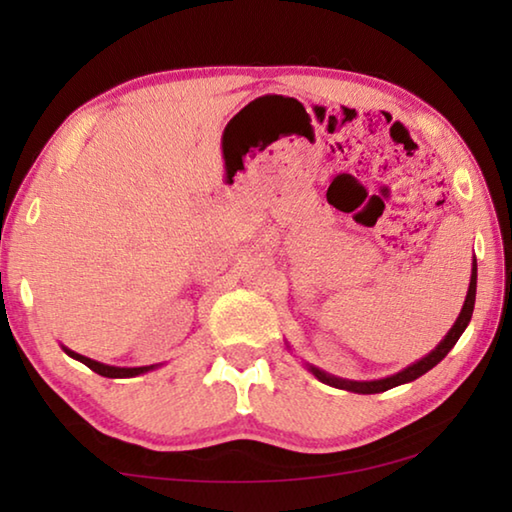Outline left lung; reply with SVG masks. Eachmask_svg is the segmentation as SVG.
<instances>
[{
  "mask_svg": "<svg viewBox=\"0 0 512 512\" xmlns=\"http://www.w3.org/2000/svg\"><path fill=\"white\" fill-rule=\"evenodd\" d=\"M474 300H476V259L472 264V280H470V289H467V298H465V305L461 309V314H458L454 327L449 329L447 336L443 341H440V345L436 350H433L431 354H427V357L420 359L418 363H413V366L404 368L402 372H397V375L393 377H386V379H377V381H345V379H336V377H329L325 375L323 370L318 368H309L314 375L323 381V384H329L334 388H343V391H352V393H363V395H372V393H384L388 391V388H395L400 384H406V381H413L422 377L424 372H429L433 366H438L440 361H443L447 357V352L454 348L456 341L461 339V334L465 332L467 323H470L472 318V311H474Z\"/></svg>",
  "mask_w": 512,
  "mask_h": 512,
  "instance_id": "1",
  "label": "left lung"
}]
</instances>
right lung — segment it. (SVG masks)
Returning a JSON list of instances; mask_svg holds the SVG:
<instances>
[{
  "label": "right lung",
  "instance_id": "1",
  "mask_svg": "<svg viewBox=\"0 0 512 512\" xmlns=\"http://www.w3.org/2000/svg\"><path fill=\"white\" fill-rule=\"evenodd\" d=\"M65 352H67L69 357H72V359L85 363V366H88L90 370L97 372V375H101V377H110V379L135 377V375H142V372H146V370H151V368H153V366H146V368H115V366H106V363L92 361V359H88V357H83V354H76V352H72V350H65Z\"/></svg>",
  "mask_w": 512,
  "mask_h": 512
}]
</instances>
